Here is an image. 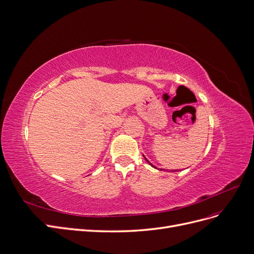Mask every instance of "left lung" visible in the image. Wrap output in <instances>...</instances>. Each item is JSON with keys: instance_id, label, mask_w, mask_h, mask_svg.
<instances>
[{"instance_id": "8db88e82", "label": "left lung", "mask_w": 254, "mask_h": 254, "mask_svg": "<svg viewBox=\"0 0 254 254\" xmlns=\"http://www.w3.org/2000/svg\"><path fill=\"white\" fill-rule=\"evenodd\" d=\"M144 159H145V160H146V161H147V163H149V164H151V165H152V166H153V167H155V168H157V167H156V166H154V165H153V164H152V163H151V162H149V161H148V160H147V159H146V158H145V157H144ZM172 172H176V171H172Z\"/></svg>"}]
</instances>
